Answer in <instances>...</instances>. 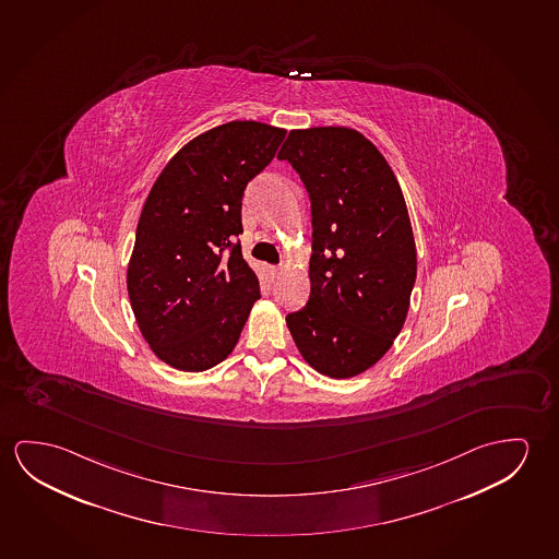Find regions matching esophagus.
Wrapping results in <instances>:
<instances>
[{"label": "esophagus", "instance_id": "1", "mask_svg": "<svg viewBox=\"0 0 559 559\" xmlns=\"http://www.w3.org/2000/svg\"><path fill=\"white\" fill-rule=\"evenodd\" d=\"M266 273L271 275V278H276V276H278V273H281V266L266 265Z\"/></svg>", "mask_w": 559, "mask_h": 559}]
</instances>
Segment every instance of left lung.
Here are the masks:
<instances>
[{
    "instance_id": "1",
    "label": "left lung",
    "mask_w": 559,
    "mask_h": 559,
    "mask_svg": "<svg viewBox=\"0 0 559 559\" xmlns=\"http://www.w3.org/2000/svg\"><path fill=\"white\" fill-rule=\"evenodd\" d=\"M310 193V300L286 316L304 360L360 376L393 346L416 281L413 224L378 146L350 128L293 129L278 153Z\"/></svg>"
}]
</instances>
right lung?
Masks as SVG:
<instances>
[{"label": "right lung", "mask_w": 559, "mask_h": 559, "mask_svg": "<svg viewBox=\"0 0 559 559\" xmlns=\"http://www.w3.org/2000/svg\"><path fill=\"white\" fill-rule=\"evenodd\" d=\"M284 135L253 120L209 129L181 146L146 195L128 263L129 301L151 350L176 370L205 371L228 358L261 298L258 275L233 241L243 230V189Z\"/></svg>", "instance_id": "right-lung-1"}]
</instances>
